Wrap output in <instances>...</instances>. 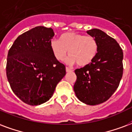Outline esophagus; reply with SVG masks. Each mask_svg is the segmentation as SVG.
Segmentation results:
<instances>
[{"instance_id": "34e87169", "label": "esophagus", "mask_w": 132, "mask_h": 132, "mask_svg": "<svg viewBox=\"0 0 132 132\" xmlns=\"http://www.w3.org/2000/svg\"><path fill=\"white\" fill-rule=\"evenodd\" d=\"M66 72H71V71H72V69L69 68V67H66Z\"/></svg>"}]
</instances>
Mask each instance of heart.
<instances>
[{
  "label": "heart",
  "instance_id": "heart-1",
  "mask_svg": "<svg viewBox=\"0 0 132 132\" xmlns=\"http://www.w3.org/2000/svg\"><path fill=\"white\" fill-rule=\"evenodd\" d=\"M50 47L56 59L62 61L68 53L70 56L67 61L71 64L77 63L79 66L92 63L98 50V43L94 37L71 32L61 35L59 40H52Z\"/></svg>",
  "mask_w": 132,
  "mask_h": 132
}]
</instances>
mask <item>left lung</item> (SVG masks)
<instances>
[{
    "label": "left lung",
    "mask_w": 132,
    "mask_h": 132,
    "mask_svg": "<svg viewBox=\"0 0 132 132\" xmlns=\"http://www.w3.org/2000/svg\"><path fill=\"white\" fill-rule=\"evenodd\" d=\"M87 33L96 40L98 52L92 63L75 70L73 89L80 101L95 106L107 101L118 89L123 74V52L115 39L100 29Z\"/></svg>",
    "instance_id": "obj_1"
}]
</instances>
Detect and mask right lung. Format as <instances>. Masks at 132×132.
<instances>
[{
  "mask_svg": "<svg viewBox=\"0 0 132 132\" xmlns=\"http://www.w3.org/2000/svg\"><path fill=\"white\" fill-rule=\"evenodd\" d=\"M54 36L51 28L36 26L20 35L9 50L7 80L14 94L31 106L48 101L66 75V67L50 47Z\"/></svg>",
  "mask_w": 132,
  "mask_h": 132,
  "instance_id": "right-lung-1",
  "label": "right lung"
}]
</instances>
